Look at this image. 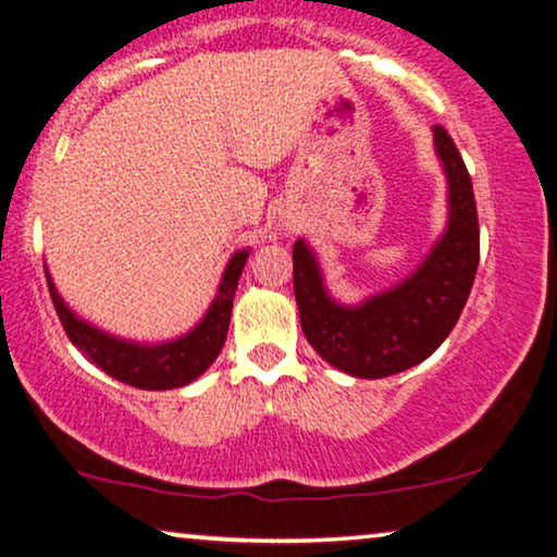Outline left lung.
Masks as SVG:
<instances>
[{
  "mask_svg": "<svg viewBox=\"0 0 557 557\" xmlns=\"http://www.w3.org/2000/svg\"><path fill=\"white\" fill-rule=\"evenodd\" d=\"M435 154L447 177V225L418 268L358 305L335 300L318 255L305 239L293 247L295 300L307 343L332 368L380 380L428 360L458 322L480 260L475 195L462 157L435 124Z\"/></svg>",
  "mask_w": 557,
  "mask_h": 557,
  "instance_id": "8db88e82",
  "label": "left lung"
}]
</instances>
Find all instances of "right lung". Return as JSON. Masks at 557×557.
I'll list each match as a JSON object with an SVG mask.
<instances>
[{
  "label": "right lung",
  "instance_id": "obj_1",
  "mask_svg": "<svg viewBox=\"0 0 557 557\" xmlns=\"http://www.w3.org/2000/svg\"><path fill=\"white\" fill-rule=\"evenodd\" d=\"M247 257H250V250H237L230 257L227 268L222 272L218 295L207 307L202 320L193 330H187L185 335L164 339V343H137V339H124L99 330L92 322L79 318L64 302L47 264L45 277L66 337L99 370H104L107 375L120 380L124 385L139 389H172L193 383L222 352L230 327L232 300H235L237 282L245 270Z\"/></svg>",
  "mask_w": 557,
  "mask_h": 557
}]
</instances>
